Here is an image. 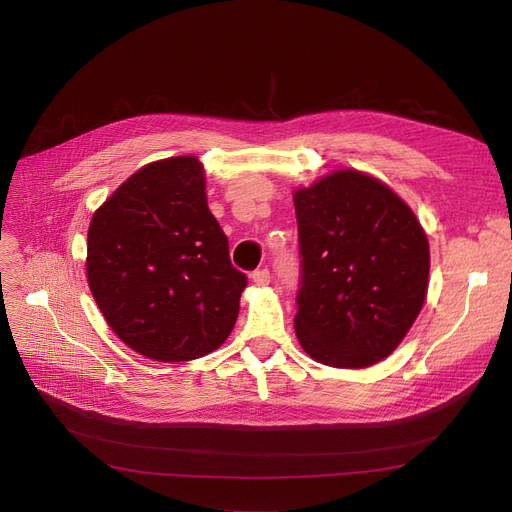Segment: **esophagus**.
<instances>
[{
  "mask_svg": "<svg viewBox=\"0 0 512 512\" xmlns=\"http://www.w3.org/2000/svg\"><path fill=\"white\" fill-rule=\"evenodd\" d=\"M251 280H253L257 286H265V284L272 282V274H270V270H267V267H261V270H255V272L251 274Z\"/></svg>",
  "mask_w": 512,
  "mask_h": 512,
  "instance_id": "34e87169",
  "label": "esophagus"
}]
</instances>
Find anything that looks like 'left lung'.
Listing matches in <instances>:
<instances>
[{
	"mask_svg": "<svg viewBox=\"0 0 512 512\" xmlns=\"http://www.w3.org/2000/svg\"><path fill=\"white\" fill-rule=\"evenodd\" d=\"M301 274L294 330L305 353L361 369L388 357L417 319L427 236L386 184L342 170L294 195Z\"/></svg>",
	"mask_w": 512,
	"mask_h": 512,
	"instance_id": "8db88e82",
	"label": "left lung"
}]
</instances>
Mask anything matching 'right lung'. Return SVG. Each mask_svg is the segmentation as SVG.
<instances>
[{
    "mask_svg": "<svg viewBox=\"0 0 512 512\" xmlns=\"http://www.w3.org/2000/svg\"><path fill=\"white\" fill-rule=\"evenodd\" d=\"M87 276L110 328L155 361H191L232 332L247 276L205 197L193 155L132 174L93 215Z\"/></svg>",
    "mask_w": 512,
    "mask_h": 512,
    "instance_id": "obj_1",
    "label": "right lung"
}]
</instances>
